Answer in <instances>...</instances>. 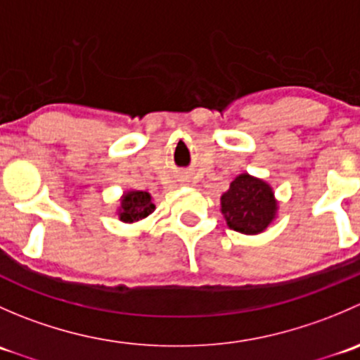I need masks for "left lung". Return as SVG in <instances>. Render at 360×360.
I'll use <instances>...</instances> for the list:
<instances>
[{"label":"left lung","instance_id":"obj_1","mask_svg":"<svg viewBox=\"0 0 360 360\" xmlns=\"http://www.w3.org/2000/svg\"><path fill=\"white\" fill-rule=\"evenodd\" d=\"M221 212L231 230L256 235L266 230L275 219L277 202L270 184L249 174H240L221 197Z\"/></svg>","mask_w":360,"mask_h":360}]
</instances>
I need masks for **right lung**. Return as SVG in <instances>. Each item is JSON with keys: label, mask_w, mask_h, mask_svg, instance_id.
Listing matches in <instances>:
<instances>
[{"label": "right lung", "mask_w": 360, "mask_h": 360, "mask_svg": "<svg viewBox=\"0 0 360 360\" xmlns=\"http://www.w3.org/2000/svg\"><path fill=\"white\" fill-rule=\"evenodd\" d=\"M155 210V203L151 202V195L146 191H129L123 195L120 205V219L123 223H136L144 219Z\"/></svg>", "instance_id": "right-lung-1"}]
</instances>
